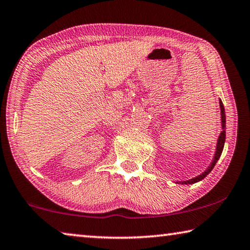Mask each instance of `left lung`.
Masks as SVG:
<instances>
[{"mask_svg": "<svg viewBox=\"0 0 250 250\" xmlns=\"http://www.w3.org/2000/svg\"><path fill=\"white\" fill-rule=\"evenodd\" d=\"M219 108H221L222 131H221V133H219V137H218V140H217V145H216V150H215L214 158H213V160H211V163L209 164V167H207L206 170L202 173V174L197 175L195 177H193V179H191V180L182 181V182H175V183H179V184H194V183H197V182L202 181L203 179H205V177L209 174L210 171L214 168L215 164H216L218 159L221 158L222 152H223V149H224V145H225V140H226V115H225V109H224V104H223L221 99H219Z\"/></svg>", "mask_w": 250, "mask_h": 250, "instance_id": "1", "label": "left lung"}]
</instances>
